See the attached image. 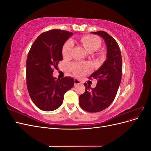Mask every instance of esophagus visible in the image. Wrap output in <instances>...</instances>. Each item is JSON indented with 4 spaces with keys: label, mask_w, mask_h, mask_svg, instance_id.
<instances>
[{
    "label": "esophagus",
    "mask_w": 151,
    "mask_h": 151,
    "mask_svg": "<svg viewBox=\"0 0 151 151\" xmlns=\"http://www.w3.org/2000/svg\"><path fill=\"white\" fill-rule=\"evenodd\" d=\"M81 83V81H80L79 80L77 79H74V84H75V85L80 84Z\"/></svg>",
    "instance_id": "obj_1"
}]
</instances>
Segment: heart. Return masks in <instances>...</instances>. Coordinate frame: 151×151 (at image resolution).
Listing matches in <instances>:
<instances>
[{
  "label": "heart",
  "instance_id": "obj_1",
  "mask_svg": "<svg viewBox=\"0 0 151 151\" xmlns=\"http://www.w3.org/2000/svg\"><path fill=\"white\" fill-rule=\"evenodd\" d=\"M81 42L83 43V46L88 51L92 52L96 51L101 46V41L98 36L93 35H87L81 37ZM73 47H74V42L72 40H68L63 45L62 47V55L64 57H68L70 56ZM71 68L74 72V74L78 76H83L86 71L89 70L91 66L87 63H72Z\"/></svg>",
  "mask_w": 151,
  "mask_h": 151
}]
</instances>
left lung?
I'll return each instance as SVG.
<instances>
[{
    "instance_id": "obj_1",
    "label": "left lung",
    "mask_w": 151,
    "mask_h": 151,
    "mask_svg": "<svg viewBox=\"0 0 151 151\" xmlns=\"http://www.w3.org/2000/svg\"><path fill=\"white\" fill-rule=\"evenodd\" d=\"M91 33L100 36L104 40L107 59L89 77L98 80L96 86L90 89V86L84 83L86 91L80 95L79 104L85 111L96 113L107 108L115 99L122 79V58L120 47L112 36L103 31Z\"/></svg>"
}]
</instances>
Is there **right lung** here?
Here are the masks:
<instances>
[{
	"instance_id": "add662e5",
	"label": "right lung",
	"mask_w": 151,
	"mask_h": 151,
	"mask_svg": "<svg viewBox=\"0 0 151 151\" xmlns=\"http://www.w3.org/2000/svg\"><path fill=\"white\" fill-rule=\"evenodd\" d=\"M72 32L52 29L44 32L36 39L26 60V83L34 104L45 111L61 106L63 96L74 84L72 77L61 79L53 77L54 68L62 60V47Z\"/></svg>"
}]
</instances>
